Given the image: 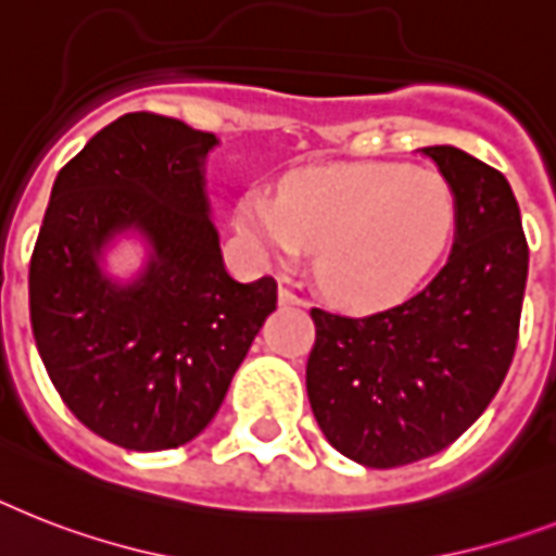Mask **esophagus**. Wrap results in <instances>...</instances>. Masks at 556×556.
I'll list each match as a JSON object with an SVG mask.
<instances>
[{
  "label": "esophagus",
  "mask_w": 556,
  "mask_h": 556,
  "mask_svg": "<svg viewBox=\"0 0 556 556\" xmlns=\"http://www.w3.org/2000/svg\"><path fill=\"white\" fill-rule=\"evenodd\" d=\"M279 302H282V305H305V300H302L300 293L291 291L288 286L279 288Z\"/></svg>",
  "instance_id": "obj_1"
}]
</instances>
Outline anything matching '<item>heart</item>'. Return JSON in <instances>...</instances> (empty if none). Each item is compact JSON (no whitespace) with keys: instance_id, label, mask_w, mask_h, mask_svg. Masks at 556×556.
Returning a JSON list of instances; mask_svg holds the SVG:
<instances>
[{"instance_id":"1","label":"heart","mask_w":556,"mask_h":556,"mask_svg":"<svg viewBox=\"0 0 556 556\" xmlns=\"http://www.w3.org/2000/svg\"><path fill=\"white\" fill-rule=\"evenodd\" d=\"M457 193L437 170L349 162L291 176L279 200L248 193L239 231L277 263L314 251V274L349 308H388L417 291L457 231Z\"/></svg>"}]
</instances>
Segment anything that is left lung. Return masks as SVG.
Instances as JSON below:
<instances>
[{
	"instance_id": "8db88e82",
	"label": "left lung",
	"mask_w": 556,
	"mask_h": 556,
	"mask_svg": "<svg viewBox=\"0 0 556 556\" xmlns=\"http://www.w3.org/2000/svg\"><path fill=\"white\" fill-rule=\"evenodd\" d=\"M426 153L457 193L448 263L417 296L368 317L311 308V410L333 448L368 468L408 466L466 434L520 337L528 242L511 185L459 148Z\"/></svg>"
}]
</instances>
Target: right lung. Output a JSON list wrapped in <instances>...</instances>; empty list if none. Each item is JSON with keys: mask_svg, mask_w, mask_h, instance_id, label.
I'll return each instance as SVG.
<instances>
[{"mask_svg": "<svg viewBox=\"0 0 556 556\" xmlns=\"http://www.w3.org/2000/svg\"><path fill=\"white\" fill-rule=\"evenodd\" d=\"M214 146L170 116H119L59 170L30 254L45 371L74 417L119 448H179L200 434L277 308V279L245 286L223 265L200 168ZM125 227L152 239L154 260L119 289L96 254Z\"/></svg>", "mask_w": 556, "mask_h": 556, "instance_id": "1", "label": "right lung"}]
</instances>
